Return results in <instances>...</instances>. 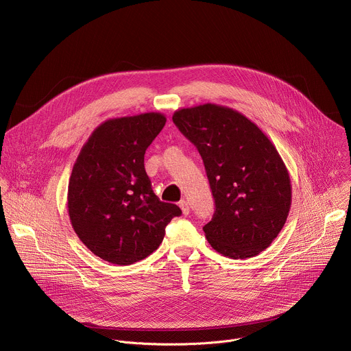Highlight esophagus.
<instances>
[{
	"mask_svg": "<svg viewBox=\"0 0 351 351\" xmlns=\"http://www.w3.org/2000/svg\"><path fill=\"white\" fill-rule=\"evenodd\" d=\"M179 207H180V210H182L183 215H189V213H190V208H189V204H187V202H184V199H182V202L179 203Z\"/></svg>",
	"mask_w": 351,
	"mask_h": 351,
	"instance_id": "1",
	"label": "esophagus"
}]
</instances>
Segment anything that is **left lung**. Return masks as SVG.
<instances>
[{
    "label": "left lung",
    "mask_w": 351,
    "mask_h": 351,
    "mask_svg": "<svg viewBox=\"0 0 351 351\" xmlns=\"http://www.w3.org/2000/svg\"><path fill=\"white\" fill-rule=\"evenodd\" d=\"M203 158L215 214L203 229L219 254L245 260L276 239L291 206L289 171L268 136L239 111L202 104L172 117Z\"/></svg>",
    "instance_id": "8db88e82"
}]
</instances>
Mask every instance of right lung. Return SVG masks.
Masks as SVG:
<instances>
[{
	"instance_id": "obj_1",
	"label": "right lung",
	"mask_w": 351,
	"mask_h": 351,
	"mask_svg": "<svg viewBox=\"0 0 351 351\" xmlns=\"http://www.w3.org/2000/svg\"><path fill=\"white\" fill-rule=\"evenodd\" d=\"M161 112L112 118L83 144L68 186L72 228L104 261L130 265L160 247L165 226L182 214L154 194L145 169L147 147L165 126Z\"/></svg>"
}]
</instances>
